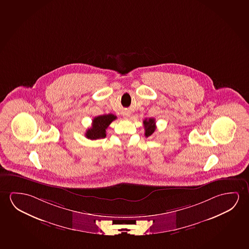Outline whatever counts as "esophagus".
<instances>
[{
	"instance_id": "esophagus-1",
	"label": "esophagus",
	"mask_w": 249,
	"mask_h": 249,
	"mask_svg": "<svg viewBox=\"0 0 249 249\" xmlns=\"http://www.w3.org/2000/svg\"><path fill=\"white\" fill-rule=\"evenodd\" d=\"M126 117H127V116H126Z\"/></svg>"
}]
</instances>
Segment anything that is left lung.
I'll list each match as a JSON object with an SVG mask.
<instances>
[{"mask_svg":"<svg viewBox=\"0 0 249 249\" xmlns=\"http://www.w3.org/2000/svg\"><path fill=\"white\" fill-rule=\"evenodd\" d=\"M144 127H145V137H149L150 135L153 134V132L156 129V125H155V120L153 118H150L147 120L145 119L143 121Z\"/></svg>","mask_w":249,"mask_h":249,"instance_id":"left-lung-1","label":"left lung"}]
</instances>
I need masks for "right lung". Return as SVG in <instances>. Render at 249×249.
I'll list each match as a JSON object with an SVG mask.
<instances>
[{
	"label": "right lung",
	"instance_id": "add662e5",
	"mask_svg": "<svg viewBox=\"0 0 249 249\" xmlns=\"http://www.w3.org/2000/svg\"><path fill=\"white\" fill-rule=\"evenodd\" d=\"M115 119L116 116L113 114L96 116L92 121L91 127L89 128L85 134L86 138L89 140L105 138L107 126H109V124Z\"/></svg>",
	"mask_w": 249,
	"mask_h": 249
}]
</instances>
